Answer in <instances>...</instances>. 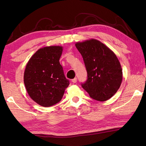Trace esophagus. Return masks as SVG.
<instances>
[{"mask_svg": "<svg viewBox=\"0 0 146 146\" xmlns=\"http://www.w3.org/2000/svg\"><path fill=\"white\" fill-rule=\"evenodd\" d=\"M71 81H72V82H73V83L75 84V83H76V81H77V78H73V79H72V80H71Z\"/></svg>", "mask_w": 146, "mask_h": 146, "instance_id": "esophagus-1", "label": "esophagus"}]
</instances>
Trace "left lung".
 Segmentation results:
<instances>
[{
	"label": "left lung",
	"instance_id": "1",
	"mask_svg": "<svg viewBox=\"0 0 146 146\" xmlns=\"http://www.w3.org/2000/svg\"><path fill=\"white\" fill-rule=\"evenodd\" d=\"M82 55L88 78L82 87L93 99L104 102L117 93L122 80V70L115 54L101 42L90 39L75 44Z\"/></svg>",
	"mask_w": 146,
	"mask_h": 146
}]
</instances>
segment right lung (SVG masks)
I'll use <instances>...</instances> for the list:
<instances>
[{"label": "right lung", "instance_id": "right-lung-1", "mask_svg": "<svg viewBox=\"0 0 146 146\" xmlns=\"http://www.w3.org/2000/svg\"><path fill=\"white\" fill-rule=\"evenodd\" d=\"M62 50V47L58 46L40 48L26 64L24 82L27 92L43 107L60 102L70 84L59 62Z\"/></svg>", "mask_w": 146, "mask_h": 146}]
</instances>
